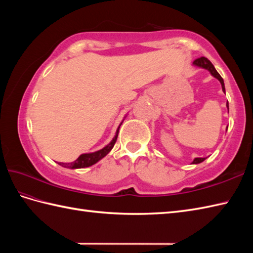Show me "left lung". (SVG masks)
Returning a JSON list of instances; mask_svg holds the SVG:
<instances>
[{
    "label": "left lung",
    "mask_w": 253,
    "mask_h": 253,
    "mask_svg": "<svg viewBox=\"0 0 253 253\" xmlns=\"http://www.w3.org/2000/svg\"><path fill=\"white\" fill-rule=\"evenodd\" d=\"M193 65H196V66H198V67H202V68H204V69H208V71H209L210 73H211V75H212L213 77H215L216 79L219 80V83H221V84H222V89H223V91L225 92V85H224V80H223V78L221 77V75H219V74L217 73L216 69L214 68L213 64H212L211 62H210L207 57L197 58V60L193 61ZM226 106H227V109H228V102L226 103ZM204 160H206V158H196L195 160H193L192 164H199V163L203 162Z\"/></svg>",
    "instance_id": "8db88e82"
}]
</instances>
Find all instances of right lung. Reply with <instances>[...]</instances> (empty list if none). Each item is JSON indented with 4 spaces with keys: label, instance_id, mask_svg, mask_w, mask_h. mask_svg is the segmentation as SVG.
Returning <instances> with one entry per match:
<instances>
[{
    "label": "right lung",
    "instance_id": "obj_1",
    "mask_svg": "<svg viewBox=\"0 0 253 253\" xmlns=\"http://www.w3.org/2000/svg\"><path fill=\"white\" fill-rule=\"evenodd\" d=\"M120 127H121V125H120ZM120 127L117 128L116 135L114 138H113V140L109 144H107V146H105L103 149H101V150H99V151H95L93 153L82 154L76 161H74V162H72V163H58V164L62 165L63 168H67V169H84V168H89V166L95 164L96 162H99V161L101 159H103L105 155L113 149V147H114V144L117 140Z\"/></svg>",
    "mask_w": 253,
    "mask_h": 253
}]
</instances>
